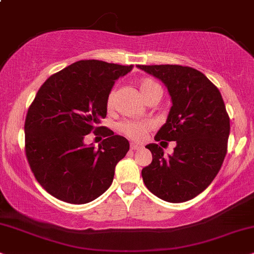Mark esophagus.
<instances>
[{
    "instance_id": "obj_1",
    "label": "esophagus",
    "mask_w": 254,
    "mask_h": 254,
    "mask_svg": "<svg viewBox=\"0 0 254 254\" xmlns=\"http://www.w3.org/2000/svg\"><path fill=\"white\" fill-rule=\"evenodd\" d=\"M130 147H131V150H138L142 147V145H139V144H136V143H131Z\"/></svg>"
}]
</instances>
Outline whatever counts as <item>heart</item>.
I'll return each mask as SVG.
<instances>
[{"instance_id": "obj_1", "label": "heart", "mask_w": 254, "mask_h": 254, "mask_svg": "<svg viewBox=\"0 0 254 254\" xmlns=\"http://www.w3.org/2000/svg\"><path fill=\"white\" fill-rule=\"evenodd\" d=\"M138 88L140 90V94L144 97L145 101H149L152 97H159L162 95V88L157 83L155 79L149 78H142L138 82ZM114 92H110L107 98V109L108 111H111L114 109ZM118 129L123 134L127 137L131 138L133 140H142L145 138L147 131L151 129L150 123H140V122H133V121H124L118 125Z\"/></svg>"}]
</instances>
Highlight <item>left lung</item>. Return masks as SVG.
Here are the masks:
<instances>
[{"instance_id":"8db88e82","label":"left lung","mask_w":254,"mask_h":254,"mask_svg":"<svg viewBox=\"0 0 254 254\" xmlns=\"http://www.w3.org/2000/svg\"><path fill=\"white\" fill-rule=\"evenodd\" d=\"M164 83L172 107L155 140H175L171 156L149 144L152 162L142 170L150 192L169 203H183L212 183L227 152L230 117L219 90L203 72L190 66L138 65Z\"/></svg>"}]
</instances>
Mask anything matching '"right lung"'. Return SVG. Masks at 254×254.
Here are the masks:
<instances>
[{"instance_id": "1", "label": "right lung", "mask_w": 254, "mask_h": 254, "mask_svg": "<svg viewBox=\"0 0 254 254\" xmlns=\"http://www.w3.org/2000/svg\"><path fill=\"white\" fill-rule=\"evenodd\" d=\"M132 68L78 61L51 75L38 90L25 117V156L48 193L65 203L86 204L110 188L130 144L98 124L107 117L115 81ZM91 130L106 137L98 149L84 144Z\"/></svg>"}]
</instances>
